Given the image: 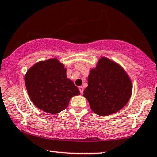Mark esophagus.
Listing matches in <instances>:
<instances>
[{
	"mask_svg": "<svg viewBox=\"0 0 157 157\" xmlns=\"http://www.w3.org/2000/svg\"><path fill=\"white\" fill-rule=\"evenodd\" d=\"M79 90H80V92L81 94H83V88H82V86L79 87Z\"/></svg>",
	"mask_w": 157,
	"mask_h": 157,
	"instance_id": "1",
	"label": "esophagus"
}]
</instances>
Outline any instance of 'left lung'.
<instances>
[{
    "label": "left lung",
    "mask_w": 157,
    "mask_h": 157,
    "mask_svg": "<svg viewBox=\"0 0 157 157\" xmlns=\"http://www.w3.org/2000/svg\"><path fill=\"white\" fill-rule=\"evenodd\" d=\"M132 86L124 69L108 58L102 57L88 77L83 96L92 111L105 116L121 109L131 97Z\"/></svg>",
    "instance_id": "obj_1"
}]
</instances>
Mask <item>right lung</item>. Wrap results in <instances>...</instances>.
<instances>
[{"mask_svg": "<svg viewBox=\"0 0 157 157\" xmlns=\"http://www.w3.org/2000/svg\"><path fill=\"white\" fill-rule=\"evenodd\" d=\"M25 83L30 99L38 108L56 114L64 110L71 98L80 95L67 77V69L56 58L39 61L28 69Z\"/></svg>", "mask_w": 157, "mask_h": 157, "instance_id": "1", "label": "right lung"}]
</instances>
